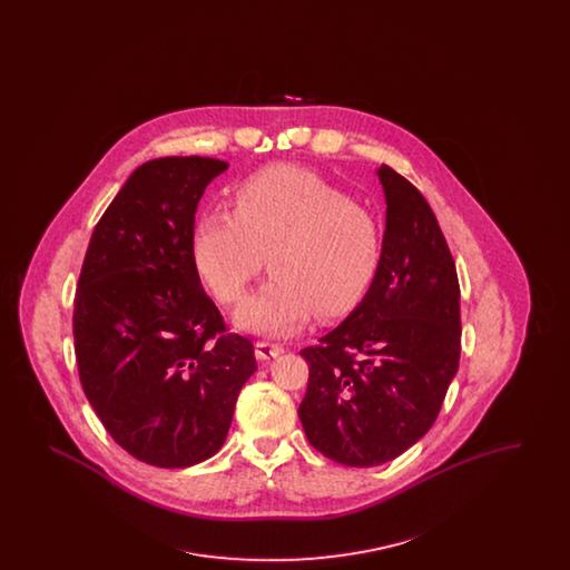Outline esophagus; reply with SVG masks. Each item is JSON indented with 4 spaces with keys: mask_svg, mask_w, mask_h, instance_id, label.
I'll return each mask as SVG.
<instances>
[{
    "mask_svg": "<svg viewBox=\"0 0 570 570\" xmlns=\"http://www.w3.org/2000/svg\"><path fill=\"white\" fill-rule=\"evenodd\" d=\"M284 353V346L282 344H273V342H256V356L258 358H275L279 354Z\"/></svg>",
    "mask_w": 570,
    "mask_h": 570,
    "instance_id": "34e87169",
    "label": "esophagus"
}]
</instances>
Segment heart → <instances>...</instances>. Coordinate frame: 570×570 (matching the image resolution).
I'll list each match as a JSON object with an SVG mask.
<instances>
[{
  "mask_svg": "<svg viewBox=\"0 0 570 570\" xmlns=\"http://www.w3.org/2000/svg\"><path fill=\"white\" fill-rule=\"evenodd\" d=\"M196 269L217 301L233 305L272 265V279L239 307L235 323L265 335H288L314 312H351L379 272L376 216L321 175L275 166L235 194V214L209 212L191 239Z\"/></svg>",
  "mask_w": 570,
  "mask_h": 570,
  "instance_id": "obj_1",
  "label": "heart"
}]
</instances>
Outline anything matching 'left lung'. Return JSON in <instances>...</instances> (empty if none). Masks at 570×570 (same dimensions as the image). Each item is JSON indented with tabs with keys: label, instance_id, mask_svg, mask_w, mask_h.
<instances>
[{
	"label": "left lung",
	"instance_id": "8db88e82",
	"mask_svg": "<svg viewBox=\"0 0 570 570\" xmlns=\"http://www.w3.org/2000/svg\"><path fill=\"white\" fill-rule=\"evenodd\" d=\"M379 272L342 325L301 351L309 363L298 419L328 460L372 468L430 432L460 367L455 261L423 194L382 164Z\"/></svg>",
	"mask_w": 570,
	"mask_h": 570
}]
</instances>
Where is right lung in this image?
I'll list each match as a JSON object with an SVG mask.
<instances>
[{"instance_id":"add662e5","label":"right lung","mask_w":570,"mask_h":570,"mask_svg":"<svg viewBox=\"0 0 570 570\" xmlns=\"http://www.w3.org/2000/svg\"><path fill=\"white\" fill-rule=\"evenodd\" d=\"M228 164L168 156L138 166L94 228L75 298L82 391L132 458L188 468L222 449L256 372L224 333L191 254L198 200Z\"/></svg>"}]
</instances>
